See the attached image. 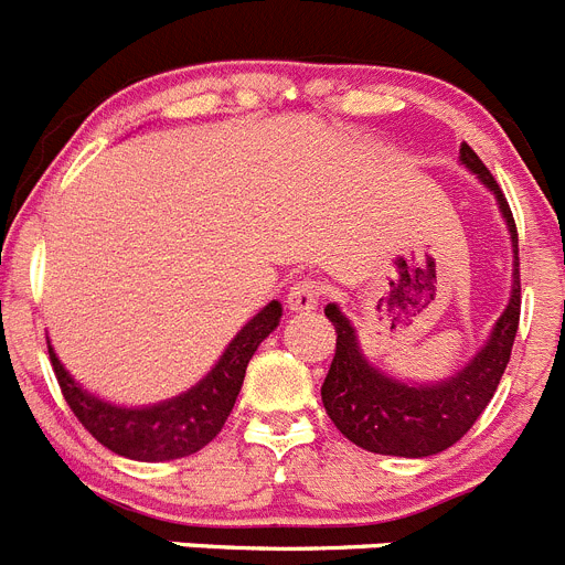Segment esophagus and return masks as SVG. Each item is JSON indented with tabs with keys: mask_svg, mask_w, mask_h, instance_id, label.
Listing matches in <instances>:
<instances>
[{
	"mask_svg": "<svg viewBox=\"0 0 565 565\" xmlns=\"http://www.w3.org/2000/svg\"><path fill=\"white\" fill-rule=\"evenodd\" d=\"M322 297H326L322 282H317V279H299L297 286L288 291V308L291 311H313Z\"/></svg>",
	"mask_w": 565,
	"mask_h": 565,
	"instance_id": "1",
	"label": "esophagus"
}]
</instances>
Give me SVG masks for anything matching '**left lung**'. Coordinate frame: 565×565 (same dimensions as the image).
Returning <instances> with one entry per match:
<instances>
[{"mask_svg":"<svg viewBox=\"0 0 565 565\" xmlns=\"http://www.w3.org/2000/svg\"><path fill=\"white\" fill-rule=\"evenodd\" d=\"M461 161L487 183L498 198L515 248V282L507 311L492 328L487 348L461 373L441 384L411 387L384 376L362 356L356 331L337 306L326 308V317L337 328V353L322 384V404L348 441L379 456L424 458L447 450L487 411L507 371L512 344L521 322V263H518V226L501 186L469 143H461Z\"/></svg>","mask_w":565,"mask_h":565,"instance_id":"1","label":"left lung"}]
</instances>
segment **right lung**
Wrapping results in <instances>:
<instances>
[{
  "label": "right lung",
  "instance_id": "1",
  "mask_svg": "<svg viewBox=\"0 0 565 565\" xmlns=\"http://www.w3.org/2000/svg\"><path fill=\"white\" fill-rule=\"evenodd\" d=\"M279 317H282L279 302H268L232 339L221 362L214 364V371L198 387L172 402L141 407V411L115 407V404L89 396L64 371V364L58 362L50 342L47 353L64 402L98 444L118 456L132 458V461H172V458L203 450L223 430V424L237 402L239 387H243L248 359L254 356L257 344L277 328Z\"/></svg>",
  "mask_w": 565,
  "mask_h": 565
}]
</instances>
